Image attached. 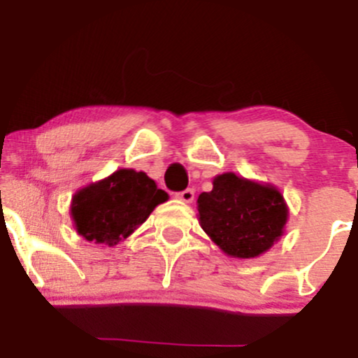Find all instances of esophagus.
Returning a JSON list of instances; mask_svg holds the SVG:
<instances>
[{"label": "esophagus", "instance_id": "obj_1", "mask_svg": "<svg viewBox=\"0 0 358 358\" xmlns=\"http://www.w3.org/2000/svg\"><path fill=\"white\" fill-rule=\"evenodd\" d=\"M176 196H178L180 200H183V202L190 203L193 202V199H195V190H193V188H187V190L176 193Z\"/></svg>", "mask_w": 358, "mask_h": 358}]
</instances>
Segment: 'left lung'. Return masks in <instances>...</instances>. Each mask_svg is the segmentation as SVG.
I'll use <instances>...</instances> for the list:
<instances>
[{
    "label": "left lung",
    "mask_w": 358,
    "mask_h": 358,
    "mask_svg": "<svg viewBox=\"0 0 358 358\" xmlns=\"http://www.w3.org/2000/svg\"><path fill=\"white\" fill-rule=\"evenodd\" d=\"M200 225L225 254L256 257L282 236L287 208L281 193L234 173L219 175L196 200Z\"/></svg>",
    "instance_id": "8db88e82"
}]
</instances>
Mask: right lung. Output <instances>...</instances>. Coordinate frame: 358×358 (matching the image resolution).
Returning <instances> with one entry per match:
<instances>
[{"instance_id": "right-lung-1", "label": "right lung", "mask_w": 358, "mask_h": 358, "mask_svg": "<svg viewBox=\"0 0 358 358\" xmlns=\"http://www.w3.org/2000/svg\"><path fill=\"white\" fill-rule=\"evenodd\" d=\"M168 193L159 190L146 173L117 170L109 178L76 193L72 219L87 241L116 245L145 222Z\"/></svg>"}]
</instances>
